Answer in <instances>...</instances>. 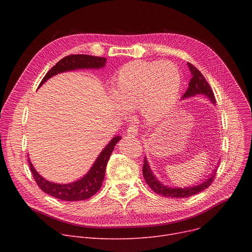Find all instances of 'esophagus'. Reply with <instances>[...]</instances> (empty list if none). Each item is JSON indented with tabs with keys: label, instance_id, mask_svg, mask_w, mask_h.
<instances>
[{
	"label": "esophagus",
	"instance_id": "esophagus-1",
	"mask_svg": "<svg viewBox=\"0 0 252 252\" xmlns=\"http://www.w3.org/2000/svg\"><path fill=\"white\" fill-rule=\"evenodd\" d=\"M126 135L128 137H136L138 135V127L136 126H131L127 128Z\"/></svg>",
	"mask_w": 252,
	"mask_h": 252
}]
</instances>
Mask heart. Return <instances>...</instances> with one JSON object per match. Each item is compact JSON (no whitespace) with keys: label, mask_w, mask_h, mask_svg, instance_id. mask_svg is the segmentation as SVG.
Masks as SVG:
<instances>
[{"label":"heart","mask_w":252,"mask_h":252,"mask_svg":"<svg viewBox=\"0 0 252 252\" xmlns=\"http://www.w3.org/2000/svg\"><path fill=\"white\" fill-rule=\"evenodd\" d=\"M181 85V73L174 63L137 60L116 71L111 91L122 111L139 107L148 122L155 123L173 109Z\"/></svg>","instance_id":"obj_1"}]
</instances>
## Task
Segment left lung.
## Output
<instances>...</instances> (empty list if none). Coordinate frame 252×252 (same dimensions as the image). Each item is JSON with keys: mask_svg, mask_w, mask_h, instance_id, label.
<instances>
[{"mask_svg": "<svg viewBox=\"0 0 252 252\" xmlns=\"http://www.w3.org/2000/svg\"><path fill=\"white\" fill-rule=\"evenodd\" d=\"M187 65L190 69L192 77L189 82V87L186 93L183 95L181 100L192 98L197 95H202L207 99H209L211 103L216 104V98L214 95V92L211 90L208 83L206 82L205 77L191 63H187ZM217 167L218 166H216V168L211 171V174L207 177V179H205V181H203L200 184L193 185V186H189V187H184V188L168 187L156 178V176L153 174V171L149 165L147 157L145 156L144 164H143V176L145 181H146V183L148 184V186L153 190V192L157 193L158 195H162L164 197H171V198H187L205 190L209 186L216 177Z\"/></svg>", "mask_w": 252, "mask_h": 252, "instance_id": "obj_1", "label": "left lung"}]
</instances>
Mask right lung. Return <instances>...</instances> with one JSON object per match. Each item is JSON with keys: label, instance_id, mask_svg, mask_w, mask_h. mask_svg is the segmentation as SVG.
<instances>
[{"label": "right lung", "instance_id": "add662e5", "mask_svg": "<svg viewBox=\"0 0 252 252\" xmlns=\"http://www.w3.org/2000/svg\"><path fill=\"white\" fill-rule=\"evenodd\" d=\"M106 61H107V59L104 57H96L84 54L66 56L59 62H57L56 65L53 66L47 72L38 88L42 87L43 84H45L49 78L56 74L78 69H100L106 65ZM121 139L122 137L119 136L113 137L98 155L97 159L93 163L88 173L77 181L67 184L53 183L43 178L35 170L34 166L31 161V158L29 157L30 167L37 186L45 193L61 200L81 201L88 199V198L95 195L100 190L105 177L106 165H107V162L112 151L114 150L115 145Z\"/></svg>", "mask_w": 252, "mask_h": 252}]
</instances>
